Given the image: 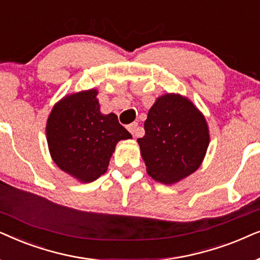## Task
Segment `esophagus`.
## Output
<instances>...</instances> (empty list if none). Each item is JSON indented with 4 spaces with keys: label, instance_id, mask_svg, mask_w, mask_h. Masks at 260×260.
<instances>
[{
    "label": "esophagus",
    "instance_id": "34e87169",
    "mask_svg": "<svg viewBox=\"0 0 260 260\" xmlns=\"http://www.w3.org/2000/svg\"><path fill=\"white\" fill-rule=\"evenodd\" d=\"M127 128H128V131H129V132L133 134L134 137H138V136H139V134H140L139 124H138L137 122H133V123H131L129 126H128Z\"/></svg>",
    "mask_w": 260,
    "mask_h": 260
}]
</instances>
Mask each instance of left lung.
I'll return each instance as SVG.
<instances>
[{
	"mask_svg": "<svg viewBox=\"0 0 260 260\" xmlns=\"http://www.w3.org/2000/svg\"><path fill=\"white\" fill-rule=\"evenodd\" d=\"M138 139L147 174L162 184H175L193 174L209 146L206 117L188 98L164 94L155 100Z\"/></svg>",
	"mask_w": 260,
	"mask_h": 260,
	"instance_id": "obj_1",
	"label": "left lung"
}]
</instances>
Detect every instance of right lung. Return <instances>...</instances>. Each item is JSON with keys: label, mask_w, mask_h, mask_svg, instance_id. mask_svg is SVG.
I'll return each mask as SVG.
<instances>
[{"label": "right lung", "mask_w": 260, "mask_h": 260, "mask_svg": "<svg viewBox=\"0 0 260 260\" xmlns=\"http://www.w3.org/2000/svg\"><path fill=\"white\" fill-rule=\"evenodd\" d=\"M96 89L64 96L52 108L46 123L51 158L81 183L106 174L120 140L132 139L114 113L102 114Z\"/></svg>", "instance_id": "1"}]
</instances>
